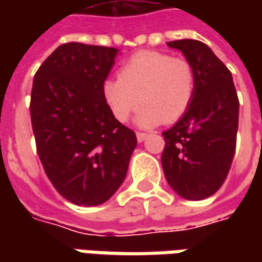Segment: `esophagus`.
Returning a JSON list of instances; mask_svg holds the SVG:
<instances>
[{"label": "esophagus", "instance_id": "esophagus-1", "mask_svg": "<svg viewBox=\"0 0 262 262\" xmlns=\"http://www.w3.org/2000/svg\"><path fill=\"white\" fill-rule=\"evenodd\" d=\"M146 138H147L146 133H137V140H138L140 143H141V141H144Z\"/></svg>", "mask_w": 262, "mask_h": 262}]
</instances>
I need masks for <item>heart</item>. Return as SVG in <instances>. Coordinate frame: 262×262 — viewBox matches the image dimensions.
I'll list each match as a JSON object with an SVG mask.
<instances>
[{
    "label": "heart",
    "instance_id": "1",
    "mask_svg": "<svg viewBox=\"0 0 262 262\" xmlns=\"http://www.w3.org/2000/svg\"><path fill=\"white\" fill-rule=\"evenodd\" d=\"M196 90L195 68L185 56L140 51L119 70V78L103 83V97L112 115L126 122L140 103L137 124L144 128L175 122L189 109Z\"/></svg>",
    "mask_w": 262,
    "mask_h": 262
}]
</instances>
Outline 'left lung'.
<instances>
[{
  "instance_id": "left-lung-1",
  "label": "left lung",
  "mask_w": 262,
  "mask_h": 262,
  "mask_svg": "<svg viewBox=\"0 0 262 262\" xmlns=\"http://www.w3.org/2000/svg\"><path fill=\"white\" fill-rule=\"evenodd\" d=\"M192 62L194 100L184 116L165 131L162 166L178 195L204 200L223 185L236 150L239 99L232 74L203 42H167Z\"/></svg>"
}]
</instances>
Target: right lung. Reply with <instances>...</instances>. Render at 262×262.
Masks as SVG:
<instances>
[{
	"label": "right lung",
	"mask_w": 262,
	"mask_h": 262,
	"mask_svg": "<svg viewBox=\"0 0 262 262\" xmlns=\"http://www.w3.org/2000/svg\"><path fill=\"white\" fill-rule=\"evenodd\" d=\"M118 49L70 42L39 67L30 96L36 150L46 176L77 206H99L124 182L136 133L116 121L103 83Z\"/></svg>",
	"instance_id": "right-lung-1"
}]
</instances>
